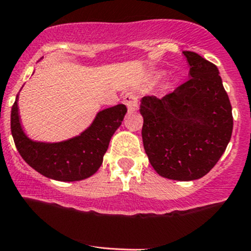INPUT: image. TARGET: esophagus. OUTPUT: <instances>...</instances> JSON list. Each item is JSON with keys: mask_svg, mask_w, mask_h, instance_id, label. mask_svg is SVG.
<instances>
[{"mask_svg": "<svg viewBox=\"0 0 251 251\" xmlns=\"http://www.w3.org/2000/svg\"><path fill=\"white\" fill-rule=\"evenodd\" d=\"M124 103L127 106L128 111H136L138 108V96H137L136 93L128 92L126 93L125 96H124Z\"/></svg>", "mask_w": 251, "mask_h": 251, "instance_id": "34e87169", "label": "esophagus"}]
</instances>
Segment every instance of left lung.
Instances as JSON below:
<instances>
[{
	"instance_id": "obj_1",
	"label": "left lung",
	"mask_w": 251,
	"mask_h": 251,
	"mask_svg": "<svg viewBox=\"0 0 251 251\" xmlns=\"http://www.w3.org/2000/svg\"><path fill=\"white\" fill-rule=\"evenodd\" d=\"M189 79L164 98L140 100L143 144L162 177L193 181L217 164L231 139L232 107L218 68L183 51Z\"/></svg>"
}]
</instances>
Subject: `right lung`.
Instances as JSON below:
<instances>
[{
  "label": "right lung",
  "mask_w": 251,
  "mask_h": 251,
  "mask_svg": "<svg viewBox=\"0 0 251 251\" xmlns=\"http://www.w3.org/2000/svg\"><path fill=\"white\" fill-rule=\"evenodd\" d=\"M18 101L19 94L12 107L10 128L19 153L39 174L62 182L84 180L98 172L111 138L127 112L125 104L121 103L102 109L78 136L50 143L27 136L21 124Z\"/></svg>",
  "instance_id": "add662e5"
}]
</instances>
